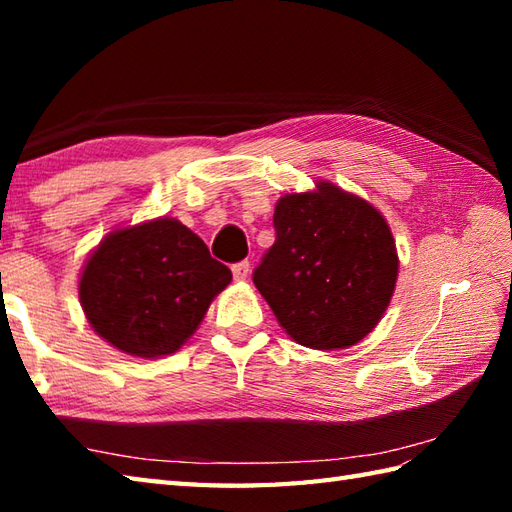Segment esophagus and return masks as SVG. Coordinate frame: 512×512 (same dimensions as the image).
<instances>
[{
	"instance_id": "obj_1",
	"label": "esophagus",
	"mask_w": 512,
	"mask_h": 512,
	"mask_svg": "<svg viewBox=\"0 0 512 512\" xmlns=\"http://www.w3.org/2000/svg\"><path fill=\"white\" fill-rule=\"evenodd\" d=\"M231 270H233V277L237 279V281H242V279H246L248 277V273H250V264L246 262H237V264H233L231 266Z\"/></svg>"
}]
</instances>
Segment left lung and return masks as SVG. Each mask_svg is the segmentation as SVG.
I'll return each mask as SVG.
<instances>
[{
	"mask_svg": "<svg viewBox=\"0 0 512 512\" xmlns=\"http://www.w3.org/2000/svg\"><path fill=\"white\" fill-rule=\"evenodd\" d=\"M275 244L253 284L290 339L343 350L376 328L394 295L398 255L385 217L332 182L275 206Z\"/></svg>",
	"mask_w": 512,
	"mask_h": 512,
	"instance_id": "8db88e82",
	"label": "left lung"
}]
</instances>
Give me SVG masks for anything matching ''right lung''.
Instances as JSON below:
<instances>
[{"instance_id":"add662e5","label":"right lung","mask_w":512,"mask_h":512,"mask_svg":"<svg viewBox=\"0 0 512 512\" xmlns=\"http://www.w3.org/2000/svg\"><path fill=\"white\" fill-rule=\"evenodd\" d=\"M231 270L173 217L116 228L83 266L79 299L94 332L140 358L178 352Z\"/></svg>"}]
</instances>
